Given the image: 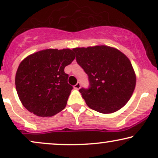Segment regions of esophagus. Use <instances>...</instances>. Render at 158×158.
Listing matches in <instances>:
<instances>
[{
	"label": "esophagus",
	"mask_w": 158,
	"mask_h": 158,
	"mask_svg": "<svg viewBox=\"0 0 158 158\" xmlns=\"http://www.w3.org/2000/svg\"><path fill=\"white\" fill-rule=\"evenodd\" d=\"M73 87H74V89H80V87H81V85H80V83H77V85H75L74 86H73Z\"/></svg>",
	"instance_id": "esophagus-1"
}]
</instances>
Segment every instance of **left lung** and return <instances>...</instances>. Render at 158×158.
Returning <instances> with one entry per match:
<instances>
[{"label":"left lung","mask_w":158,"mask_h":158,"mask_svg":"<svg viewBox=\"0 0 158 158\" xmlns=\"http://www.w3.org/2000/svg\"><path fill=\"white\" fill-rule=\"evenodd\" d=\"M73 49L77 63L89 77L90 87L79 89L87 105L102 114L122 109L132 96L136 83L128 57L119 49L106 45Z\"/></svg>","instance_id":"8db88e82"}]
</instances>
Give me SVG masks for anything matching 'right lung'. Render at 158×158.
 I'll list each match as a JSON object with an SVG mask.
<instances>
[{"label": "right lung", "mask_w": 158, "mask_h": 158, "mask_svg": "<svg viewBox=\"0 0 158 158\" xmlns=\"http://www.w3.org/2000/svg\"><path fill=\"white\" fill-rule=\"evenodd\" d=\"M75 57L73 49H46L23 60L16 73L15 85L27 110L45 117L64 109L73 89L64 69Z\"/></svg>", "instance_id": "obj_1"}]
</instances>
